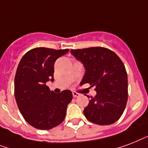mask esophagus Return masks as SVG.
<instances>
[{
    "mask_svg": "<svg viewBox=\"0 0 148 148\" xmlns=\"http://www.w3.org/2000/svg\"><path fill=\"white\" fill-rule=\"evenodd\" d=\"M73 97H79L80 96V94H79V93H78V92H75V91H73Z\"/></svg>",
    "mask_w": 148,
    "mask_h": 148,
    "instance_id": "1",
    "label": "esophagus"
}]
</instances>
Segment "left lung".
<instances>
[{
    "mask_svg": "<svg viewBox=\"0 0 148 148\" xmlns=\"http://www.w3.org/2000/svg\"><path fill=\"white\" fill-rule=\"evenodd\" d=\"M71 53L86 69L80 85L96 87L97 95L85 107V116L98 125L115 123L127 102V74L123 62L114 51L103 47L71 49Z\"/></svg>",
    "mask_w": 148,
    "mask_h": 148,
    "instance_id": "1",
    "label": "left lung"
}]
</instances>
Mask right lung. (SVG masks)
<instances>
[{"mask_svg": "<svg viewBox=\"0 0 148 148\" xmlns=\"http://www.w3.org/2000/svg\"><path fill=\"white\" fill-rule=\"evenodd\" d=\"M69 49L35 48L25 53L18 64L14 78V96L18 109L30 125L39 130H50L62 123L70 90L60 93L50 91L46 82L53 81L54 64Z\"/></svg>", "mask_w": 148, "mask_h": 148, "instance_id": "right-lung-1", "label": "right lung"}]
</instances>
